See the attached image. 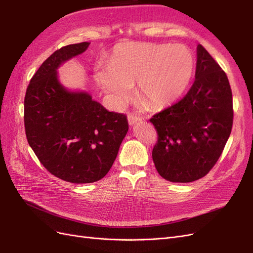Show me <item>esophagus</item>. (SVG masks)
Listing matches in <instances>:
<instances>
[{"instance_id":"esophagus-1","label":"esophagus","mask_w":253,"mask_h":253,"mask_svg":"<svg viewBox=\"0 0 253 253\" xmlns=\"http://www.w3.org/2000/svg\"><path fill=\"white\" fill-rule=\"evenodd\" d=\"M127 120H128L129 126H134L135 124H137V122L140 121L141 118L139 116H137V115H135V114H129L127 116Z\"/></svg>"}]
</instances>
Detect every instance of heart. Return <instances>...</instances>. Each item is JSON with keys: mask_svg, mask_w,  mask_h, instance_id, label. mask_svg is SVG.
<instances>
[{"mask_svg": "<svg viewBox=\"0 0 253 253\" xmlns=\"http://www.w3.org/2000/svg\"><path fill=\"white\" fill-rule=\"evenodd\" d=\"M193 71L194 58L185 45L125 42L114 47L109 63L95 67L94 77L116 108L131 99L137 82L140 99L160 109L181 96Z\"/></svg>", "mask_w": 253, "mask_h": 253, "instance_id": "heart-1", "label": "heart"}]
</instances>
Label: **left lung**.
<instances>
[{
	"mask_svg": "<svg viewBox=\"0 0 253 253\" xmlns=\"http://www.w3.org/2000/svg\"><path fill=\"white\" fill-rule=\"evenodd\" d=\"M157 131L152 157L172 182L204 177L216 164L233 125L232 91L226 73L203 45L195 80L186 96L150 119Z\"/></svg>",
	"mask_w": 253,
	"mask_h": 253,
	"instance_id": "left-lung-1",
	"label": "left lung"
}]
</instances>
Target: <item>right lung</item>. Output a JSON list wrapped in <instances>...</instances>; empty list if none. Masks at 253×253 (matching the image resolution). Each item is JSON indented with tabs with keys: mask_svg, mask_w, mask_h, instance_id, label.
<instances>
[{
	"mask_svg": "<svg viewBox=\"0 0 253 253\" xmlns=\"http://www.w3.org/2000/svg\"><path fill=\"white\" fill-rule=\"evenodd\" d=\"M88 45L57 49L30 79L24 99L30 148L49 173L73 183L103 178L128 129L125 114L109 112L85 91L67 90L58 80L57 68Z\"/></svg>",
	"mask_w": 253,
	"mask_h": 253,
	"instance_id": "right-lung-1",
	"label": "right lung"
}]
</instances>
